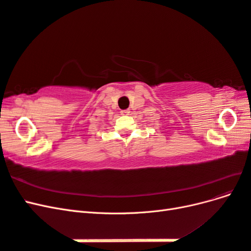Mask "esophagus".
<instances>
[{"label": "esophagus", "instance_id": "esophagus-1", "mask_svg": "<svg viewBox=\"0 0 251 251\" xmlns=\"http://www.w3.org/2000/svg\"><path fill=\"white\" fill-rule=\"evenodd\" d=\"M120 113H121V115H128V114H130V111H128V110H123Z\"/></svg>", "mask_w": 251, "mask_h": 251}]
</instances>
